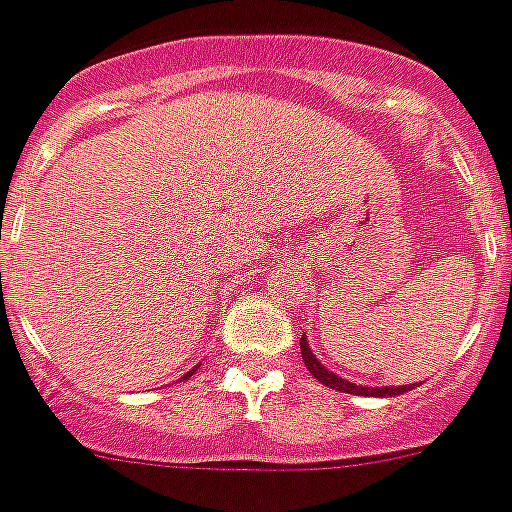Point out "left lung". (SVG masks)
Returning <instances> with one entry per match:
<instances>
[{
  "mask_svg": "<svg viewBox=\"0 0 512 512\" xmlns=\"http://www.w3.org/2000/svg\"><path fill=\"white\" fill-rule=\"evenodd\" d=\"M299 350H302V360H305L307 371L313 373L321 384L331 386V389H336V392H344V394H360V397H394V394H402V392H410V389H415L418 384H405V386H357L352 384V381H344L342 376H336V373H331L326 368V365L318 360V357L310 352V347H307V336L302 334V339H299Z\"/></svg>",
  "mask_w": 512,
  "mask_h": 512,
  "instance_id": "8db88e82",
  "label": "left lung"
}]
</instances>
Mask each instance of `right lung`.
<instances>
[{"label": "right lung", "instance_id": "add662e5", "mask_svg": "<svg viewBox=\"0 0 512 512\" xmlns=\"http://www.w3.org/2000/svg\"><path fill=\"white\" fill-rule=\"evenodd\" d=\"M186 376H191V371H189V373H186ZM186 376H184V378H186Z\"/></svg>", "mask_w": 512, "mask_h": 512}]
</instances>
